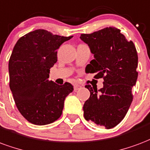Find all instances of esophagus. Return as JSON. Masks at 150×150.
Segmentation results:
<instances>
[{
    "label": "esophagus",
    "mask_w": 150,
    "mask_h": 150,
    "mask_svg": "<svg viewBox=\"0 0 150 150\" xmlns=\"http://www.w3.org/2000/svg\"><path fill=\"white\" fill-rule=\"evenodd\" d=\"M81 87V86H79V85H78V84H75V86H74V91H78L79 88Z\"/></svg>",
    "instance_id": "esophagus-1"
}]
</instances>
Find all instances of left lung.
<instances>
[{
	"instance_id": "obj_1",
	"label": "left lung",
	"mask_w": 150,
	"mask_h": 150,
	"mask_svg": "<svg viewBox=\"0 0 150 150\" xmlns=\"http://www.w3.org/2000/svg\"><path fill=\"white\" fill-rule=\"evenodd\" d=\"M80 39L95 58L86 65V71L96 73L95 79H103V87L98 91L91 85L85 86L91 95L83 105L84 117L111 129L124 118L133 101L132 87L138 75L137 50L114 27L81 34Z\"/></svg>"
}]
</instances>
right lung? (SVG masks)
Listing matches in <instances>:
<instances>
[{
  "instance_id": "obj_1",
  "label": "right lung",
  "mask_w": 150,
  "mask_h": 150,
  "mask_svg": "<svg viewBox=\"0 0 150 150\" xmlns=\"http://www.w3.org/2000/svg\"><path fill=\"white\" fill-rule=\"evenodd\" d=\"M71 36L37 29L19 39L8 62L9 86L23 117L34 125L55 122L63 112L64 100L73 86L48 80L50 68L57 61V49Z\"/></svg>"
}]
</instances>
